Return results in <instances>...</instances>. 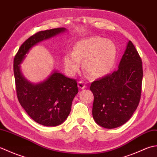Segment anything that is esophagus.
<instances>
[{
    "label": "esophagus",
    "mask_w": 157,
    "mask_h": 157,
    "mask_svg": "<svg viewBox=\"0 0 157 157\" xmlns=\"http://www.w3.org/2000/svg\"><path fill=\"white\" fill-rule=\"evenodd\" d=\"M78 86L79 89H84L86 87V85L81 81H78Z\"/></svg>",
    "instance_id": "obj_1"
}]
</instances>
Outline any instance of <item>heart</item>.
I'll use <instances>...</instances> for the list:
<instances>
[{
    "label": "heart",
    "instance_id": "obj_1",
    "mask_svg": "<svg viewBox=\"0 0 157 157\" xmlns=\"http://www.w3.org/2000/svg\"><path fill=\"white\" fill-rule=\"evenodd\" d=\"M117 47L113 42L101 37L87 38L78 41L73 52H67L63 62L66 71L74 75L81 67L91 78H98L106 76L113 70L117 58Z\"/></svg>",
    "mask_w": 157,
    "mask_h": 157
}]
</instances>
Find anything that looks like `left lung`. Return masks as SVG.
Returning a JSON list of instances; mask_svg holds the SVG:
<instances>
[{
	"instance_id": "8db88e82",
	"label": "left lung",
	"mask_w": 157,
	"mask_h": 157,
	"mask_svg": "<svg viewBox=\"0 0 157 157\" xmlns=\"http://www.w3.org/2000/svg\"><path fill=\"white\" fill-rule=\"evenodd\" d=\"M142 77V59L129 40L118 70L91 84L92 114L99 125L114 129L129 120L141 98Z\"/></svg>"
}]
</instances>
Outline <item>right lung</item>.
Here are the masks:
<instances>
[{
    "mask_svg": "<svg viewBox=\"0 0 157 157\" xmlns=\"http://www.w3.org/2000/svg\"><path fill=\"white\" fill-rule=\"evenodd\" d=\"M65 30L64 28H58L38 32L21 44L13 59L18 101L32 119L44 126L59 125L68 117L78 91L76 80L53 72L45 81L34 85L22 76L19 65L34 44Z\"/></svg>",
    "mask_w": 157,
    "mask_h": 157,
    "instance_id": "obj_1",
    "label": "right lung"
}]
</instances>
